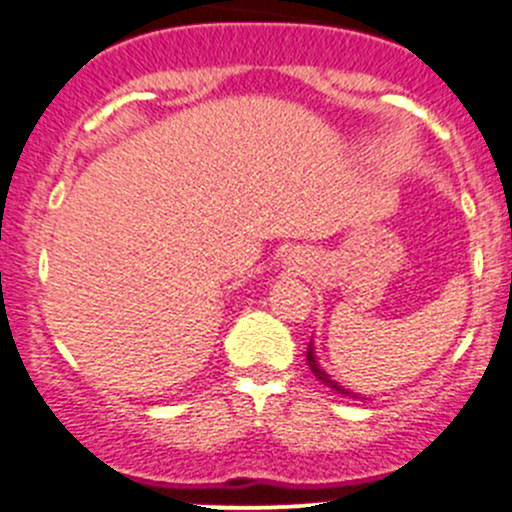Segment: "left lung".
I'll list each match as a JSON object with an SVG mask.
<instances>
[{"label":"left lung","instance_id":"1","mask_svg":"<svg viewBox=\"0 0 512 512\" xmlns=\"http://www.w3.org/2000/svg\"><path fill=\"white\" fill-rule=\"evenodd\" d=\"M307 364H309V369H312V374L317 376V379L322 381V384H327L329 389H334V391H337V394L352 396V399H364V396H359V394H354V391L344 389V386L339 384V381H334L332 376H329L327 371L322 369V364H319V359H317V352H314V342H309V349H307Z\"/></svg>","mask_w":512,"mask_h":512}]
</instances>
